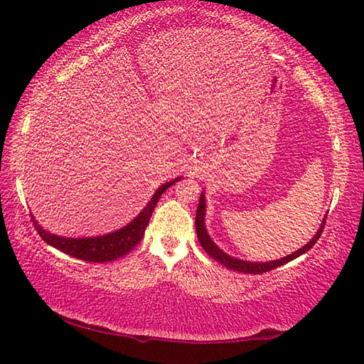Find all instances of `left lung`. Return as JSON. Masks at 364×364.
<instances>
[{
    "mask_svg": "<svg viewBox=\"0 0 364 364\" xmlns=\"http://www.w3.org/2000/svg\"><path fill=\"white\" fill-rule=\"evenodd\" d=\"M205 218H206V197H205V191H203L202 194H200V202H198L197 214H196V228H197V236H198L200 245L203 247L205 252L210 255L211 258H214L215 261L220 262V264H223L228 269H233V270H237V272H244V274H264L275 267H280V266L286 264V262L296 259L297 257H300V255H304L310 250L311 247L318 242L319 236L322 235V228H323V225H326L327 215L322 219L319 230L316 231V235L304 247H300L299 250L288 255V257H283L280 259H274V261H247V259H241V258H235V257H231V255L225 253L218 244L213 241L211 236L208 235Z\"/></svg>",
    "mask_w": 364,
    "mask_h": 364,
    "instance_id": "obj_1",
    "label": "left lung"
}]
</instances>
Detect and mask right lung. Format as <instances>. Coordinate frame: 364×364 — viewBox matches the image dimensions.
<instances>
[{"label":"right lung","mask_w":364,"mask_h":364,"mask_svg":"<svg viewBox=\"0 0 364 364\" xmlns=\"http://www.w3.org/2000/svg\"><path fill=\"white\" fill-rule=\"evenodd\" d=\"M180 180H183V176H176L175 180L161 184V186L154 191L150 202L145 205L144 210L139 213L133 220L127 223L125 227L102 236L65 237V236L54 235L51 231L45 230L41 223L36 220L33 214L31 215H33V222L36 225L37 233L41 235V237L46 244H50L51 247H54V249L70 255L73 258L89 261V262L114 261L117 258L125 257L127 253H129L139 242H141V239L145 233V228L150 222L154 206H156V203L159 202L161 196Z\"/></svg>","instance_id":"obj_1"}]
</instances>
